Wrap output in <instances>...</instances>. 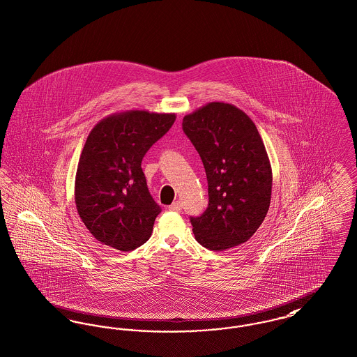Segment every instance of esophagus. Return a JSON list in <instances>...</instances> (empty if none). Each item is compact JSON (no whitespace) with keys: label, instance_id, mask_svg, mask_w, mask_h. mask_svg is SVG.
<instances>
[{"label":"esophagus","instance_id":"1","mask_svg":"<svg viewBox=\"0 0 357 357\" xmlns=\"http://www.w3.org/2000/svg\"><path fill=\"white\" fill-rule=\"evenodd\" d=\"M182 208V204L179 202V201H175V202H172L169 206H168V210H171V211H179Z\"/></svg>","mask_w":357,"mask_h":357}]
</instances>
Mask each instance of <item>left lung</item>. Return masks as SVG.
Instances as JSON below:
<instances>
[{
	"label": "left lung",
	"mask_w": 357,
	"mask_h": 357,
	"mask_svg": "<svg viewBox=\"0 0 357 357\" xmlns=\"http://www.w3.org/2000/svg\"><path fill=\"white\" fill-rule=\"evenodd\" d=\"M208 178L209 206L191 217L195 240L211 251L248 241L271 202L273 169L255 123L241 109L209 102L183 117Z\"/></svg>",
	"instance_id": "obj_1"
}]
</instances>
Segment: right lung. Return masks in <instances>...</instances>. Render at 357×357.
<instances>
[{"mask_svg": "<svg viewBox=\"0 0 357 357\" xmlns=\"http://www.w3.org/2000/svg\"><path fill=\"white\" fill-rule=\"evenodd\" d=\"M175 113L126 110L90 130L75 175V205L84 227L104 245L132 251L152 234L160 213L142 160L172 126Z\"/></svg>", "mask_w": 357, "mask_h": 357, "instance_id": "add662e5", "label": "right lung"}]
</instances>
